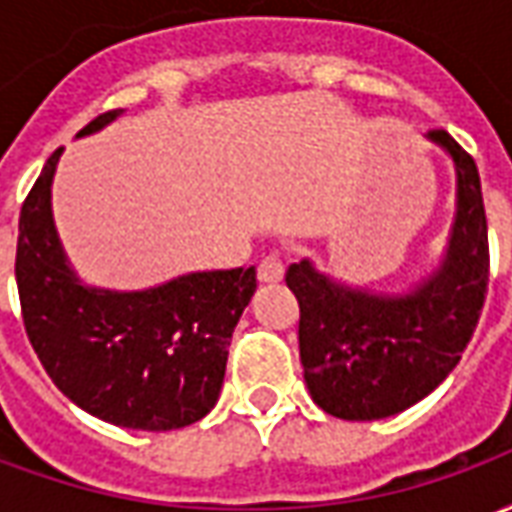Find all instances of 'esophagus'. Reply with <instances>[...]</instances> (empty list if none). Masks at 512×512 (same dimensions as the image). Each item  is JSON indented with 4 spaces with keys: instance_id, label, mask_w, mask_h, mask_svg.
<instances>
[{
    "instance_id": "esophagus-1",
    "label": "esophagus",
    "mask_w": 512,
    "mask_h": 512,
    "mask_svg": "<svg viewBox=\"0 0 512 512\" xmlns=\"http://www.w3.org/2000/svg\"><path fill=\"white\" fill-rule=\"evenodd\" d=\"M285 277V263H282V257L279 255H266L260 260V266H257V279L263 282V285H277Z\"/></svg>"
}]
</instances>
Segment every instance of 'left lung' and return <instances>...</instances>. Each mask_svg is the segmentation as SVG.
I'll return each mask as SVG.
<instances>
[{
    "label": "left lung",
    "instance_id": "8db88e82",
    "mask_svg": "<svg viewBox=\"0 0 512 512\" xmlns=\"http://www.w3.org/2000/svg\"><path fill=\"white\" fill-rule=\"evenodd\" d=\"M455 169V211L436 266L406 288L376 290L304 257L285 274L299 299V354L315 406L348 422L406 411L450 376L488 285V224L474 158L447 131L425 134Z\"/></svg>",
    "mask_w": 512,
    "mask_h": 512
}]
</instances>
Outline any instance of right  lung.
<instances>
[{
    "mask_svg": "<svg viewBox=\"0 0 512 512\" xmlns=\"http://www.w3.org/2000/svg\"><path fill=\"white\" fill-rule=\"evenodd\" d=\"M123 109L79 131L98 134ZM54 150L21 205L16 282L27 337L62 395L87 414L131 430H175L219 400L227 348L255 296L257 271H189L145 290L84 282L60 241L51 183Z\"/></svg>",
    "mask_w": 512,
    "mask_h": 512,
    "instance_id": "obj_1",
    "label": "right lung"
}]
</instances>
